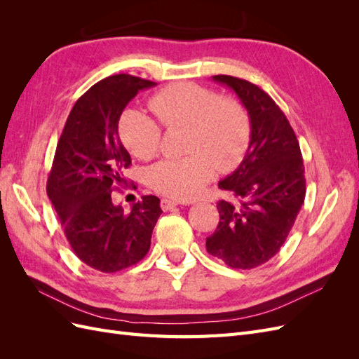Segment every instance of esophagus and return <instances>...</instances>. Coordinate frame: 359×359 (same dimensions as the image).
I'll return each mask as SVG.
<instances>
[{
	"label": "esophagus",
	"instance_id": "obj_1",
	"mask_svg": "<svg viewBox=\"0 0 359 359\" xmlns=\"http://www.w3.org/2000/svg\"><path fill=\"white\" fill-rule=\"evenodd\" d=\"M160 206H161L163 211H170V210H173V208H177L178 202H177V201H172V199H161Z\"/></svg>",
	"mask_w": 359,
	"mask_h": 359
}]
</instances>
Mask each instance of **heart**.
Instances as JSON below:
<instances>
[{"label": "heart", "mask_w": 359, "mask_h": 359, "mask_svg": "<svg viewBox=\"0 0 359 359\" xmlns=\"http://www.w3.org/2000/svg\"><path fill=\"white\" fill-rule=\"evenodd\" d=\"M149 107L168 127H184L187 157L163 160L148 170V182L160 194L191 199L214 177V169L229 172L243 161L250 144V116L231 97L198 83H173L151 97ZM119 136L135 157L148 160L160 147L161 130L147 115L130 111L119 123Z\"/></svg>", "instance_id": "1"}]
</instances>
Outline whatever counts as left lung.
<instances>
[{
  "mask_svg": "<svg viewBox=\"0 0 359 359\" xmlns=\"http://www.w3.org/2000/svg\"><path fill=\"white\" fill-rule=\"evenodd\" d=\"M250 116L247 153L219 187L231 201H219V226L206 238V252L226 265L252 269L274 257L285 244L306 199V177L298 139L286 115L257 85L217 74Z\"/></svg>",
  "mask_w": 359,
  "mask_h": 359,
  "instance_id": "obj_1",
  "label": "left lung"
}]
</instances>
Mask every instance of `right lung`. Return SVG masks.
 <instances>
[{
	"instance_id": "1",
	"label": "right lung",
	"mask_w": 359,
	"mask_h": 359,
	"mask_svg": "<svg viewBox=\"0 0 359 359\" xmlns=\"http://www.w3.org/2000/svg\"><path fill=\"white\" fill-rule=\"evenodd\" d=\"M154 85L124 73L93 85L74 103L53 157L48 196L74 255L102 273L142 260L161 214L160 199L151 194L128 212L114 201L132 165L118 135L119 116L139 91Z\"/></svg>"
}]
</instances>
